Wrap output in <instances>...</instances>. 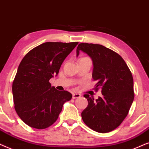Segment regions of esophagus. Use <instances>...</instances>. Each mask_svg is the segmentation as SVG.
Wrapping results in <instances>:
<instances>
[{"label": "esophagus", "instance_id": "obj_1", "mask_svg": "<svg viewBox=\"0 0 149 149\" xmlns=\"http://www.w3.org/2000/svg\"><path fill=\"white\" fill-rule=\"evenodd\" d=\"M81 97V95L79 94V93H73V99H76L79 98Z\"/></svg>", "mask_w": 149, "mask_h": 149}]
</instances>
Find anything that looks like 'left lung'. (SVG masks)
Masks as SVG:
<instances>
[{
  "label": "left lung",
  "mask_w": 149,
  "mask_h": 149,
  "mask_svg": "<svg viewBox=\"0 0 149 149\" xmlns=\"http://www.w3.org/2000/svg\"><path fill=\"white\" fill-rule=\"evenodd\" d=\"M76 51L77 56L82 51L92 58L94 89H102L103 95L95 100L84 95L88 106L81 114L83 121L97 132H112L123 121L134 101L132 72L119 54L104 45L81 43Z\"/></svg>",
  "instance_id": "8db88e82"
}]
</instances>
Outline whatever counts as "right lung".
<instances>
[{"mask_svg":"<svg viewBox=\"0 0 149 149\" xmlns=\"http://www.w3.org/2000/svg\"><path fill=\"white\" fill-rule=\"evenodd\" d=\"M78 42H45L34 47L19 63L13 82L14 108L31 127L42 130L54 123L72 95L58 91L49 80L57 76L65 58Z\"/></svg>","mask_w":149,"mask_h":149,"instance_id":"add662e5","label":"right lung"}]
</instances>
